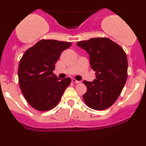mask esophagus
Here are the masks:
<instances>
[{
	"mask_svg": "<svg viewBox=\"0 0 146 146\" xmlns=\"http://www.w3.org/2000/svg\"><path fill=\"white\" fill-rule=\"evenodd\" d=\"M72 82L74 83H76V84H80L81 82V81H78V80H76L75 78H73L72 79Z\"/></svg>",
	"mask_w": 146,
	"mask_h": 146,
	"instance_id": "obj_1",
	"label": "esophagus"
}]
</instances>
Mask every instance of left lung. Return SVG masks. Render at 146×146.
<instances>
[{"label":"left lung","instance_id":"1","mask_svg":"<svg viewBox=\"0 0 146 146\" xmlns=\"http://www.w3.org/2000/svg\"><path fill=\"white\" fill-rule=\"evenodd\" d=\"M77 44L89 54L90 66L96 72L94 81L83 82L87 87L84 101L92 109H107L116 102L126 82V54L121 46L108 38H90Z\"/></svg>","mask_w":146,"mask_h":146}]
</instances>
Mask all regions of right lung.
<instances>
[{"label":"right lung","mask_w":146,"mask_h":146,"mask_svg":"<svg viewBox=\"0 0 146 146\" xmlns=\"http://www.w3.org/2000/svg\"><path fill=\"white\" fill-rule=\"evenodd\" d=\"M71 44L56 40H41L28 48L20 60V88L27 102L37 110L54 108L71 84V78L60 80L53 71L62 52Z\"/></svg>","instance_id":"1"}]
</instances>
